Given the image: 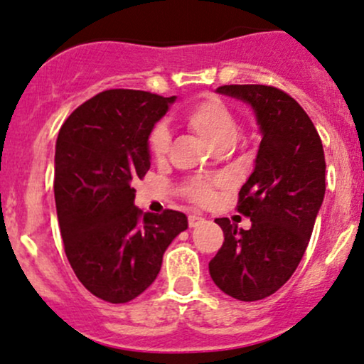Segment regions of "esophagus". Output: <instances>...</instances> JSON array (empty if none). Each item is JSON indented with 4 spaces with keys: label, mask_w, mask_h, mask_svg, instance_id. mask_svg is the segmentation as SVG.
<instances>
[{
    "label": "esophagus",
    "mask_w": 364,
    "mask_h": 364,
    "mask_svg": "<svg viewBox=\"0 0 364 364\" xmlns=\"http://www.w3.org/2000/svg\"><path fill=\"white\" fill-rule=\"evenodd\" d=\"M188 224H190V227H198L203 224V218L198 215H190L188 217Z\"/></svg>",
    "instance_id": "1"
}]
</instances>
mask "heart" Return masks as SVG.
<instances>
[{
  "mask_svg": "<svg viewBox=\"0 0 364 364\" xmlns=\"http://www.w3.org/2000/svg\"><path fill=\"white\" fill-rule=\"evenodd\" d=\"M190 130L217 151L234 144L239 134V122L234 112L215 96H205L191 105L183 115ZM149 152L154 159H164L171 147V134L164 125H156L147 139ZM185 195L196 205H210L215 198V185L207 179H191L183 186Z\"/></svg>",
  "mask_w": 364,
  "mask_h": 364,
  "instance_id": "obj_1",
  "label": "heart"
}]
</instances>
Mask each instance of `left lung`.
Returning a JSON list of instances; mask_svg holds the SVG:
<instances>
[{"label": "left lung", "mask_w": 364, "mask_h": 364, "mask_svg": "<svg viewBox=\"0 0 364 364\" xmlns=\"http://www.w3.org/2000/svg\"><path fill=\"white\" fill-rule=\"evenodd\" d=\"M217 93L247 103L262 139L239 191L237 212L251 218V229L215 218L225 239L208 269L232 299L256 301L279 290L304 257L326 195V157L310 117L284 91L227 85Z\"/></svg>", "instance_id": "left-lung-1"}]
</instances>
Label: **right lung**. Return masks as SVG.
I'll list each match as a JSON object with an SVG mask.
<instances>
[{
	"label": "right lung",
	"instance_id": "add662e5",
	"mask_svg": "<svg viewBox=\"0 0 364 364\" xmlns=\"http://www.w3.org/2000/svg\"><path fill=\"white\" fill-rule=\"evenodd\" d=\"M176 96L108 90L77 107L55 142L54 195L69 264L95 296L125 304L159 274L163 254L188 229L185 213H142L135 179L151 168L149 134Z\"/></svg>",
	"mask_w": 364,
	"mask_h": 364
}]
</instances>
